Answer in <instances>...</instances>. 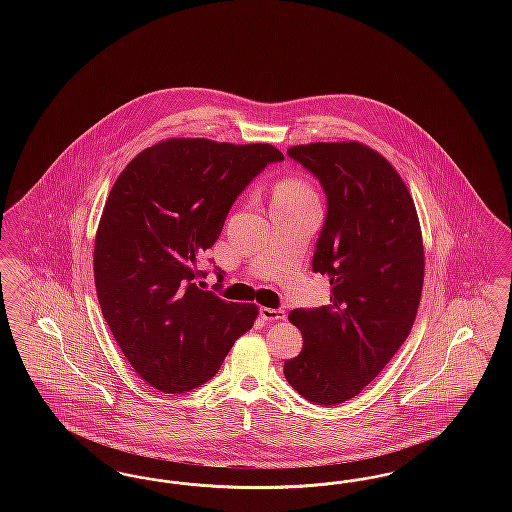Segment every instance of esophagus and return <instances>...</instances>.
<instances>
[{"instance_id":"1","label":"esophagus","mask_w":512,"mask_h":512,"mask_svg":"<svg viewBox=\"0 0 512 512\" xmlns=\"http://www.w3.org/2000/svg\"><path fill=\"white\" fill-rule=\"evenodd\" d=\"M259 315L268 320V322H272V320H284L286 318V313H284V309H268V307H261L259 309Z\"/></svg>"}]
</instances>
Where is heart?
<instances>
[{"instance_id":"heart-1","label":"heart","mask_w":512,"mask_h":512,"mask_svg":"<svg viewBox=\"0 0 512 512\" xmlns=\"http://www.w3.org/2000/svg\"><path fill=\"white\" fill-rule=\"evenodd\" d=\"M305 197H313L309 192V188L297 180H284L278 188H276V199L274 201H288V199H305Z\"/></svg>"}]
</instances>
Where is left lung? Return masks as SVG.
<instances>
[{
	"mask_svg": "<svg viewBox=\"0 0 512 512\" xmlns=\"http://www.w3.org/2000/svg\"><path fill=\"white\" fill-rule=\"evenodd\" d=\"M326 195L313 272L330 278V305L293 309L301 353L284 376L307 401L336 407L388 365L413 328L424 249L413 197L390 163L359 142L288 149Z\"/></svg>",
	"mask_w": 512,
	"mask_h": 512,
	"instance_id": "1",
	"label": "left lung"
}]
</instances>
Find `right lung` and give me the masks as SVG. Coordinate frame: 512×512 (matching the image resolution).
<instances>
[{
    "label": "right lung",
    "mask_w": 512,
    "mask_h": 512,
    "mask_svg": "<svg viewBox=\"0 0 512 512\" xmlns=\"http://www.w3.org/2000/svg\"><path fill=\"white\" fill-rule=\"evenodd\" d=\"M280 161L268 144L172 138L144 149L117 178L96 236V290L124 357L149 386L199 388L253 326L257 307L203 290L197 280L207 270L197 263L238 195Z\"/></svg>",
    "instance_id": "right-lung-1"
}]
</instances>
